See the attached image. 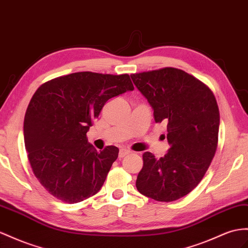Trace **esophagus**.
<instances>
[{
  "label": "esophagus",
  "mask_w": 248,
  "mask_h": 248,
  "mask_svg": "<svg viewBox=\"0 0 248 248\" xmlns=\"http://www.w3.org/2000/svg\"><path fill=\"white\" fill-rule=\"evenodd\" d=\"M131 152L129 150H125V149H122L119 151V158H124L128 154H130Z\"/></svg>",
  "instance_id": "1"
}]
</instances>
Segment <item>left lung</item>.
Listing matches in <instances>:
<instances>
[{
	"mask_svg": "<svg viewBox=\"0 0 248 248\" xmlns=\"http://www.w3.org/2000/svg\"><path fill=\"white\" fill-rule=\"evenodd\" d=\"M131 78L153 108L155 122L167 124L170 144L159 159L143 153L136 187L156 201L180 199L199 185L217 150V100L206 85L180 69L167 67Z\"/></svg>",
	"mask_w": 248,
	"mask_h": 248,
	"instance_id": "8db88e82",
	"label": "left lung"
}]
</instances>
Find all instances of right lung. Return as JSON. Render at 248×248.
I'll return each instance as SVG.
<instances>
[{
    "mask_svg": "<svg viewBox=\"0 0 248 248\" xmlns=\"http://www.w3.org/2000/svg\"><path fill=\"white\" fill-rule=\"evenodd\" d=\"M134 90L129 74L76 72L43 84L24 119V141L34 176L56 199L78 203L103 186L118 148L97 152L87 132L108 100Z\"/></svg>",
    "mask_w": 248,
    "mask_h": 248,
    "instance_id": "add662e5",
    "label": "right lung"
}]
</instances>
